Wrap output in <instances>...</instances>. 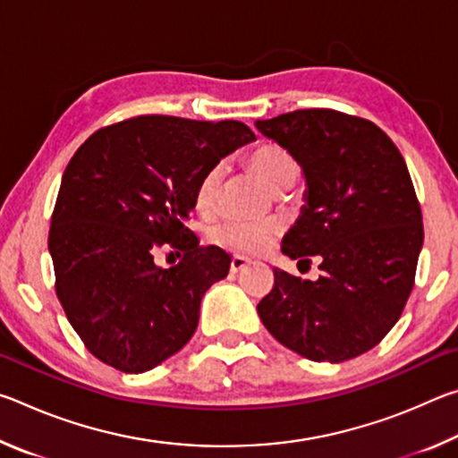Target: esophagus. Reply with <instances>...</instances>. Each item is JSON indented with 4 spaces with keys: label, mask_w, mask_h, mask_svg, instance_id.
<instances>
[{
    "label": "esophagus",
    "mask_w": 458,
    "mask_h": 458,
    "mask_svg": "<svg viewBox=\"0 0 458 458\" xmlns=\"http://www.w3.org/2000/svg\"><path fill=\"white\" fill-rule=\"evenodd\" d=\"M248 265H250V260L244 259V257H232V262H230V273H240V270L246 268Z\"/></svg>",
    "instance_id": "1"
}]
</instances>
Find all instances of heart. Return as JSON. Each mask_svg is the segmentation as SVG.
I'll list each match as a JSON object with an SVG mask.
<instances>
[{
	"label": "heart",
	"instance_id": "b5f03b06",
	"mask_svg": "<svg viewBox=\"0 0 458 458\" xmlns=\"http://www.w3.org/2000/svg\"><path fill=\"white\" fill-rule=\"evenodd\" d=\"M246 165L275 193L289 190L299 177V165L293 155L284 147L270 141L260 143L252 151H248ZM220 183V165H214L201 175L196 193H193L198 212L210 214L214 210ZM278 234H281V226L276 222H224L212 230V240L216 244L230 248V250L257 254L267 250Z\"/></svg>",
	"mask_w": 458,
	"mask_h": 458
}]
</instances>
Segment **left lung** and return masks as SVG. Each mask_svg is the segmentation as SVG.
<instances>
[{
  "label": "left lung",
  "mask_w": 458,
  "mask_h": 458,
  "mask_svg": "<svg viewBox=\"0 0 458 458\" xmlns=\"http://www.w3.org/2000/svg\"><path fill=\"white\" fill-rule=\"evenodd\" d=\"M303 169L307 204L281 250L319 260L301 281L275 268L259 303L270 335L307 360L339 363L369 352L400 319L412 293L424 228L406 161L382 129L331 108L257 121Z\"/></svg>",
  "instance_id": "8db88e82"
}]
</instances>
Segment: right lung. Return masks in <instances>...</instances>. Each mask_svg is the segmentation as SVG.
I'll list each match as a JSON object with an SVG mask.
<instances>
[{"label":"right lung","instance_id":"1","mask_svg":"<svg viewBox=\"0 0 458 458\" xmlns=\"http://www.w3.org/2000/svg\"><path fill=\"white\" fill-rule=\"evenodd\" d=\"M254 141L240 121L143 114L92 133L62 175L48 250L56 294L87 350L125 374L159 366L191 339L204 293L230 270L185 226L198 183ZM182 254L161 269L152 254Z\"/></svg>","mask_w":458,"mask_h":458}]
</instances>
